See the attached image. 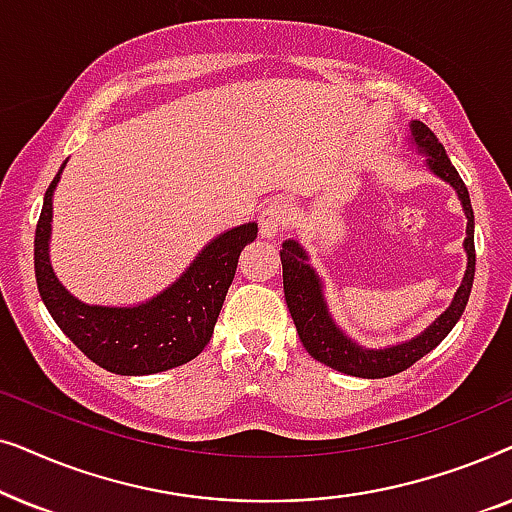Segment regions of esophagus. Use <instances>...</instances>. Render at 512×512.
<instances>
[{"label":"esophagus","mask_w":512,"mask_h":512,"mask_svg":"<svg viewBox=\"0 0 512 512\" xmlns=\"http://www.w3.org/2000/svg\"><path fill=\"white\" fill-rule=\"evenodd\" d=\"M286 223H289V205H284V202H270L263 209L261 219H258L263 237H275L277 233H282Z\"/></svg>","instance_id":"obj_1"}]
</instances>
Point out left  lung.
Wrapping results in <instances>:
<instances>
[{
    "mask_svg": "<svg viewBox=\"0 0 512 512\" xmlns=\"http://www.w3.org/2000/svg\"><path fill=\"white\" fill-rule=\"evenodd\" d=\"M412 139H415L419 149L429 156V167L438 174L440 179H445L447 184L454 186L461 205H464L468 226H466V240L464 249L468 254V268L461 282L459 291L454 293L452 305L426 328L422 335L412 338L403 345L387 347V349H363L356 345L354 340H349L338 326L333 324L331 314L326 310L324 296H321V282L317 272L310 268L303 247L296 240H289L282 244V268H284V298L289 305L291 319L298 328V338L303 342V347L310 352L312 359L324 363V366L340 370L345 375L354 377H368V380H377V377H389L396 373L408 370L412 363H417L422 356H426L431 349H436L440 342L447 338V333L452 331L461 314L466 310L468 296L473 289V277H475V242H473V207L471 198H468V188L464 179L459 177V172L454 170V165L447 158L445 146L438 142V137L426 128L424 123L415 121L410 125Z\"/></svg>",
    "mask_w": 512,
    "mask_h": 512,
    "instance_id": "1",
    "label": "left lung"
}]
</instances>
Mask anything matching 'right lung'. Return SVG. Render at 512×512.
Here are the masks:
<instances>
[{
  "instance_id": "add662e5",
  "label": "right lung",
  "mask_w": 512,
  "mask_h": 512,
  "mask_svg": "<svg viewBox=\"0 0 512 512\" xmlns=\"http://www.w3.org/2000/svg\"><path fill=\"white\" fill-rule=\"evenodd\" d=\"M60 172L44 195L34 233V275L55 324L90 361L116 375L163 373L195 359L212 340L242 249L258 235L256 223H244L209 242L191 268L149 303L86 305L58 282L48 261L53 188Z\"/></svg>"
}]
</instances>
